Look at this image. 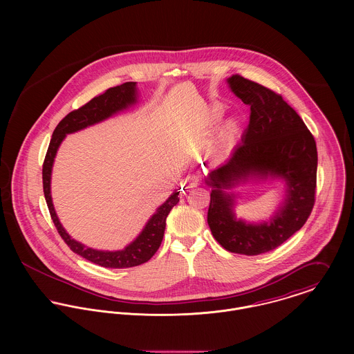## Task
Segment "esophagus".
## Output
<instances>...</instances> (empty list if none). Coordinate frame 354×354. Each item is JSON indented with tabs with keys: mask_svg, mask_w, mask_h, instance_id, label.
Here are the masks:
<instances>
[{
	"mask_svg": "<svg viewBox=\"0 0 354 354\" xmlns=\"http://www.w3.org/2000/svg\"><path fill=\"white\" fill-rule=\"evenodd\" d=\"M196 185H198V180H196V177H194V176H188V177L184 178L183 183H181V187H183L184 189H191V188H195Z\"/></svg>",
	"mask_w": 354,
	"mask_h": 354,
	"instance_id": "esophagus-1",
	"label": "esophagus"
}]
</instances>
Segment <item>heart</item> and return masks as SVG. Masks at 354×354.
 I'll return each instance as SVG.
<instances>
[{
    "instance_id": "1",
    "label": "heart",
    "mask_w": 354,
    "mask_h": 354,
    "mask_svg": "<svg viewBox=\"0 0 354 354\" xmlns=\"http://www.w3.org/2000/svg\"><path fill=\"white\" fill-rule=\"evenodd\" d=\"M226 113L225 106L215 103L211 104L204 113L199 120H196V122L192 127V138L194 139H199L203 133L208 129H212L214 127H216L223 115ZM243 131V125L241 121L237 117H229L226 118L221 127L218 128V132L214 138V140L211 142V145L208 146L205 156L208 160H218L221 159L226 152L233 149V146L237 143L240 135Z\"/></svg>"
}]
</instances>
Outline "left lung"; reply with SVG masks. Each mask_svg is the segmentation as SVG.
Returning <instances> with one entry per match:
<instances>
[{"mask_svg": "<svg viewBox=\"0 0 354 354\" xmlns=\"http://www.w3.org/2000/svg\"><path fill=\"white\" fill-rule=\"evenodd\" d=\"M226 82L251 106V117L241 143L204 177L211 188L207 222L226 251L253 256L275 250L306 222L315 203L317 150L301 117L281 95L239 75ZM260 180L283 182L284 201L267 221L237 218L234 188Z\"/></svg>", "mask_w": 354, "mask_h": 354, "instance_id": "left-lung-1", "label": "left lung"}]
</instances>
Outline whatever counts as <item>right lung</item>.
Returning a JSON list of instances; mask_svg holds the SVG:
<instances>
[{
  "label": "right lung",
  "instance_id": "1",
  "mask_svg": "<svg viewBox=\"0 0 354 354\" xmlns=\"http://www.w3.org/2000/svg\"><path fill=\"white\" fill-rule=\"evenodd\" d=\"M139 91L135 82H128L121 86L109 88L106 93H103L100 97H95L94 100L86 103L77 110L71 111L68 115H65L57 128L53 132L50 145L48 149V153L44 162V192L45 199L48 203L49 211H50L51 219L62 237V240L68 244V247L82 257L87 259L88 261H93L98 266L106 267V268H128L135 267L139 264H143L149 261L158 248L160 247L165 227H166V218L171 208L180 202V192H173L167 201L160 204L156 211L152 214L151 218L147 221L146 226L142 229L139 236L129 243L124 250L120 251H102V250H94L90 248L75 239H72L68 232L61 225L55 208L53 205L51 199V171L54 165V158L57 151L69 133L79 132L82 129H86L91 125H95L102 122L111 115L129 109L135 103H138Z\"/></svg>",
  "mask_w": 354,
  "mask_h": 354
}]
</instances>
